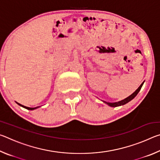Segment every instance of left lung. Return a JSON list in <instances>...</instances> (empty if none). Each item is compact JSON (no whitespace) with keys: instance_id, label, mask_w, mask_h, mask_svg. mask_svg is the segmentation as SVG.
I'll return each mask as SVG.
<instances>
[{"instance_id":"obj_1","label":"left lung","mask_w":160,"mask_h":160,"mask_svg":"<svg viewBox=\"0 0 160 160\" xmlns=\"http://www.w3.org/2000/svg\"><path fill=\"white\" fill-rule=\"evenodd\" d=\"M143 83H144V82H143L141 84V85H140L139 88H138L137 90H135L133 93H132V94H131V95H130L129 97H127V98L124 99H123V100H121V101H119V102H113V103H111V102H104V101H103V102H104V103H106V104L109 105V106H110V107H116L122 106V105L126 104V103H128V102H129L130 101H131V100H132V99H133L135 96L137 95L138 93L139 92H140V89H141L142 86V85H143Z\"/></svg>"}]
</instances>
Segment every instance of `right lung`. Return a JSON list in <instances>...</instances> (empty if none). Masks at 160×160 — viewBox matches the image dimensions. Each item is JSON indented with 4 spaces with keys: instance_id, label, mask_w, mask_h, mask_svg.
Segmentation results:
<instances>
[{
    "instance_id": "1",
    "label": "right lung",
    "mask_w": 160,
    "mask_h": 160,
    "mask_svg": "<svg viewBox=\"0 0 160 160\" xmlns=\"http://www.w3.org/2000/svg\"><path fill=\"white\" fill-rule=\"evenodd\" d=\"M17 103V104H18V105H20V107H22L23 108H25V109H28V110H34V109H37V108H39V107H34V108H32V107H25V106H24V105H22V104H19V103H18V102H16Z\"/></svg>"
}]
</instances>
